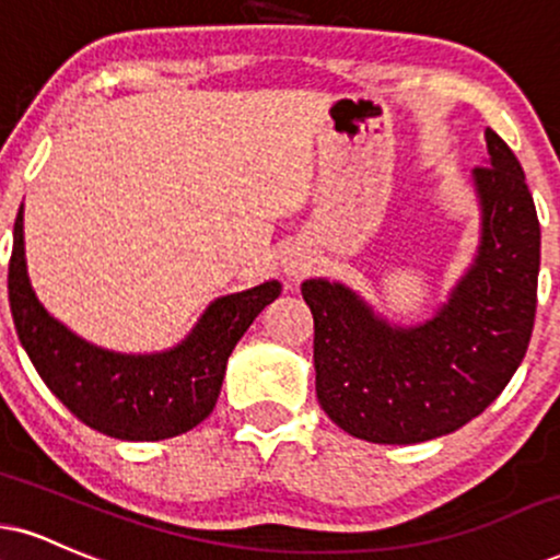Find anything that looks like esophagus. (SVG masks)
<instances>
[{"mask_svg":"<svg viewBox=\"0 0 560 560\" xmlns=\"http://www.w3.org/2000/svg\"><path fill=\"white\" fill-rule=\"evenodd\" d=\"M287 271H289V276H292V279H300V276L305 273V268H302V266H289Z\"/></svg>","mask_w":560,"mask_h":560,"instance_id":"1","label":"esophagus"}]
</instances>
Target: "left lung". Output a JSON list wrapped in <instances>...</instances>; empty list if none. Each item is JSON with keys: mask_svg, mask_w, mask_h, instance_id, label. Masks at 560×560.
I'll list each match as a JSON object with an SVG mask.
<instances>
[{"mask_svg": "<svg viewBox=\"0 0 560 560\" xmlns=\"http://www.w3.org/2000/svg\"><path fill=\"white\" fill-rule=\"evenodd\" d=\"M485 143L490 159L475 170L482 245L433 320L396 328L347 287L302 284L318 401L349 435L404 446L454 433L498 399L527 354L540 221L514 151L490 127Z\"/></svg>", "mask_w": 560, "mask_h": 560, "instance_id": "left-lung-1", "label": "left lung"}]
</instances>
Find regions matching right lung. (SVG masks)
<instances>
[{
  "label": "right lung",
  "instance_id": "add662e5",
  "mask_svg": "<svg viewBox=\"0 0 560 560\" xmlns=\"http://www.w3.org/2000/svg\"><path fill=\"white\" fill-rule=\"evenodd\" d=\"M7 289L20 345L51 394L80 422L119 441H164L187 433L213 412L229 354L260 310L279 298L281 284L266 281L215 300L172 352H106L54 320L33 294L20 206Z\"/></svg>",
  "mask_w": 560,
  "mask_h": 560
}]
</instances>
